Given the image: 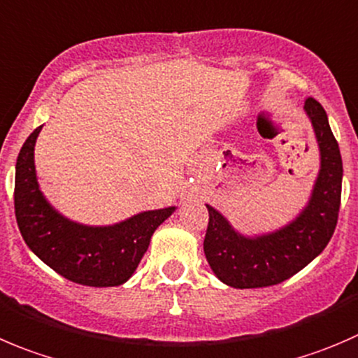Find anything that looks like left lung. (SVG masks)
Listing matches in <instances>:
<instances>
[{"mask_svg":"<svg viewBox=\"0 0 358 358\" xmlns=\"http://www.w3.org/2000/svg\"><path fill=\"white\" fill-rule=\"evenodd\" d=\"M320 150V169L310 201L301 213L273 232L245 236L206 204L210 222L204 255L220 282L234 289H260L285 282L320 255L334 234L341 204L343 161L324 106L313 98L304 103Z\"/></svg>","mask_w":358,"mask_h":358,"instance_id":"obj_1","label":"left lung"}]
</instances>
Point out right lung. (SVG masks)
Segmentation results:
<instances>
[{
    "label": "right lung",
    "instance_id": "1",
    "mask_svg": "<svg viewBox=\"0 0 358 358\" xmlns=\"http://www.w3.org/2000/svg\"><path fill=\"white\" fill-rule=\"evenodd\" d=\"M41 126L22 145L15 164V217L31 252L69 282L117 287L136 271L155 229L176 206L148 210L113 225H85L59 213L40 190L34 145Z\"/></svg>",
    "mask_w": 358,
    "mask_h": 358
}]
</instances>
